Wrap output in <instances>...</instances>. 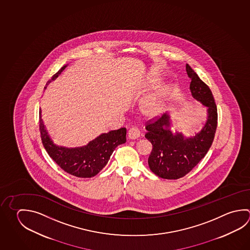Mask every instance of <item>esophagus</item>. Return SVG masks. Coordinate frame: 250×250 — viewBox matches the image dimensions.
Instances as JSON below:
<instances>
[{
	"label": "esophagus",
	"mask_w": 250,
	"mask_h": 250,
	"mask_svg": "<svg viewBox=\"0 0 250 250\" xmlns=\"http://www.w3.org/2000/svg\"><path fill=\"white\" fill-rule=\"evenodd\" d=\"M127 136H128L129 139L135 140V139H137V138L140 136V131H139V129L136 128V127H132V128H130V129L128 130V132H127Z\"/></svg>",
	"instance_id": "34e87169"
}]
</instances>
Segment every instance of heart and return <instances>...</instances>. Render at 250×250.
<instances>
[{
    "mask_svg": "<svg viewBox=\"0 0 250 250\" xmlns=\"http://www.w3.org/2000/svg\"><path fill=\"white\" fill-rule=\"evenodd\" d=\"M162 80L155 77L150 80V88L158 89L161 85ZM172 94L171 88L164 86L156 91L152 95L149 96L141 105L142 114L147 117H156L163 113L164 109Z\"/></svg>",
    "mask_w": 250,
    "mask_h": 250,
    "instance_id": "obj_1",
    "label": "heart"
}]
</instances>
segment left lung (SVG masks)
<instances>
[{
	"mask_svg": "<svg viewBox=\"0 0 250 250\" xmlns=\"http://www.w3.org/2000/svg\"><path fill=\"white\" fill-rule=\"evenodd\" d=\"M186 70L191 78V95L207 108L204 127L194 136H184L177 130L173 132L168 112L146 127V138L152 145L148 159L149 167L157 176L167 180L185 176L205 158L212 145L218 123L217 106L209 86L188 64H186Z\"/></svg>",
	"mask_w": 250,
	"mask_h": 250,
	"instance_id": "8db88e82",
	"label": "left lung"
}]
</instances>
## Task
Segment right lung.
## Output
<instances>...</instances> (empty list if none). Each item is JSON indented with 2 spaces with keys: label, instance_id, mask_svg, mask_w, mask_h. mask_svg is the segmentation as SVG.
I'll list each match as a JSON object with an SVG mask.
<instances>
[{
  "label": "right lung",
  "instance_id": "obj_1",
  "mask_svg": "<svg viewBox=\"0 0 250 250\" xmlns=\"http://www.w3.org/2000/svg\"><path fill=\"white\" fill-rule=\"evenodd\" d=\"M67 66L68 65H64L46 84L59 77ZM40 130L42 144L50 158L65 172L79 178H91L100 173L108 162L115 148L125 144L127 133V129L122 127L117 130L100 134L89 142L86 146L75 148L56 146L52 141L43 123L41 109L40 110Z\"/></svg>",
  "mask_w": 250,
  "mask_h": 250
}]
</instances>
